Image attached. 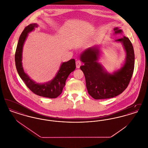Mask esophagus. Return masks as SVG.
I'll list each match as a JSON object with an SVG mask.
<instances>
[{
	"label": "esophagus",
	"instance_id": "34e87169",
	"mask_svg": "<svg viewBox=\"0 0 148 148\" xmlns=\"http://www.w3.org/2000/svg\"><path fill=\"white\" fill-rule=\"evenodd\" d=\"M81 65H82V62H81L80 61L77 60V61L76 62V67H77V68H79L80 66H81Z\"/></svg>",
	"mask_w": 148,
	"mask_h": 148
}]
</instances>
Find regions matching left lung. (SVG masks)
Here are the masks:
<instances>
[{"label": "left lung", "mask_w": 148, "mask_h": 148, "mask_svg": "<svg viewBox=\"0 0 148 148\" xmlns=\"http://www.w3.org/2000/svg\"><path fill=\"white\" fill-rule=\"evenodd\" d=\"M114 34L118 35L122 30L118 27ZM116 42H121L126 51V60L124 66L113 74L106 73L97 62L99 50L97 47L88 49L80 55L84 65L80 67L84 74L86 86L89 94L95 99L112 98L124 92L130 83L134 69V48L128 38L122 36Z\"/></svg>", "instance_id": "1"}]
</instances>
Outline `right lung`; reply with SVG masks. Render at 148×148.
<instances>
[{
  "label": "right lung",
  "instance_id": "obj_1",
  "mask_svg": "<svg viewBox=\"0 0 148 148\" xmlns=\"http://www.w3.org/2000/svg\"><path fill=\"white\" fill-rule=\"evenodd\" d=\"M35 23L26 27L19 37L15 54V62L17 71L29 89L36 95L49 98H56L63 91L66 79L76 68L75 62L72 59L67 62L63 63L57 74L51 81L45 84H38L30 79L25 73L22 66V50L28 33L37 27Z\"/></svg>",
  "mask_w": 148,
  "mask_h": 148
}]
</instances>
